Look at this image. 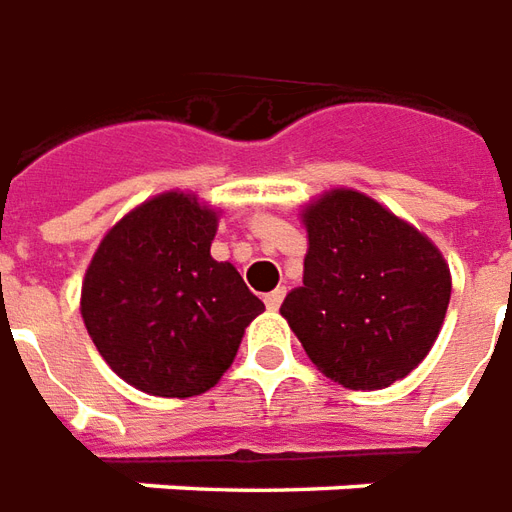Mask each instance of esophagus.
<instances>
[{
  "label": "esophagus",
  "instance_id": "esophagus-1",
  "mask_svg": "<svg viewBox=\"0 0 512 512\" xmlns=\"http://www.w3.org/2000/svg\"><path fill=\"white\" fill-rule=\"evenodd\" d=\"M284 295H286L284 286H278V289H273V292H267V295H264V306L270 308V311H278L281 303H284Z\"/></svg>",
  "mask_w": 512,
  "mask_h": 512
}]
</instances>
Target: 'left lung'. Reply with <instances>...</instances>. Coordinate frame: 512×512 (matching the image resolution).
Segmentation results:
<instances>
[{
    "label": "left lung",
    "instance_id": "left-lung-1",
    "mask_svg": "<svg viewBox=\"0 0 512 512\" xmlns=\"http://www.w3.org/2000/svg\"><path fill=\"white\" fill-rule=\"evenodd\" d=\"M303 286L281 314L306 355L344 389L375 391L422 364L444 325L452 278L441 250L355 190L303 209Z\"/></svg>",
    "mask_w": 512,
    "mask_h": 512
}]
</instances>
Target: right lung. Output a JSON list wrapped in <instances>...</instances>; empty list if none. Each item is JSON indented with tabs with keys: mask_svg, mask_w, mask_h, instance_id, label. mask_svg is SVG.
<instances>
[{
	"mask_svg": "<svg viewBox=\"0 0 512 512\" xmlns=\"http://www.w3.org/2000/svg\"><path fill=\"white\" fill-rule=\"evenodd\" d=\"M217 212L170 190L104 234L79 311L101 358L134 389L195 397L223 378L264 311L237 267L212 259Z\"/></svg>",
	"mask_w": 512,
	"mask_h": 512,
	"instance_id": "add662e5",
	"label": "right lung"
}]
</instances>
